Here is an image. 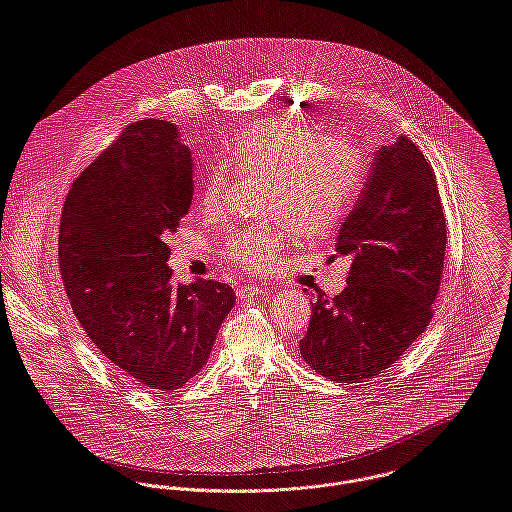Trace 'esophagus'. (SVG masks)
Here are the masks:
<instances>
[{"label": "esophagus", "mask_w": 512, "mask_h": 512, "mask_svg": "<svg viewBox=\"0 0 512 512\" xmlns=\"http://www.w3.org/2000/svg\"><path fill=\"white\" fill-rule=\"evenodd\" d=\"M260 294H264V290H262L258 284H244V286H240V288L236 290V296H238L240 300H244V298H254V296H260Z\"/></svg>", "instance_id": "34e87169"}]
</instances>
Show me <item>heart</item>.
<instances>
[{"label":"heart","instance_id":"b5f03b06","mask_svg":"<svg viewBox=\"0 0 512 512\" xmlns=\"http://www.w3.org/2000/svg\"><path fill=\"white\" fill-rule=\"evenodd\" d=\"M222 159L240 174L268 176L264 210L308 240L324 238L340 226L363 180L361 157L351 143L282 119L242 129L222 149ZM224 186V171L214 167L200 188L202 208L214 210ZM286 236L284 228L258 222L230 234L224 256L236 266L262 272L276 262Z\"/></svg>","mask_w":512,"mask_h":512}]
</instances>
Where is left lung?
I'll return each mask as SVG.
<instances>
[{
	"label": "left lung",
	"instance_id": "8db88e82",
	"mask_svg": "<svg viewBox=\"0 0 512 512\" xmlns=\"http://www.w3.org/2000/svg\"><path fill=\"white\" fill-rule=\"evenodd\" d=\"M447 224L433 167L399 137L381 147L341 224L332 256L351 260L336 298L318 292L300 340L304 361L343 385L383 373L429 326L439 294Z\"/></svg>",
	"mask_w": 512,
	"mask_h": 512
}]
</instances>
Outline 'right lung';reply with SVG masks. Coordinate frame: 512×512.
<instances>
[{
	"instance_id": "obj_1",
	"label": "right lung",
	"mask_w": 512,
	"mask_h": 512,
	"mask_svg": "<svg viewBox=\"0 0 512 512\" xmlns=\"http://www.w3.org/2000/svg\"><path fill=\"white\" fill-rule=\"evenodd\" d=\"M192 202V159L169 121L129 125L63 202L59 272L99 353L151 391H174L208 361L234 290L174 284L165 236Z\"/></svg>"
}]
</instances>
